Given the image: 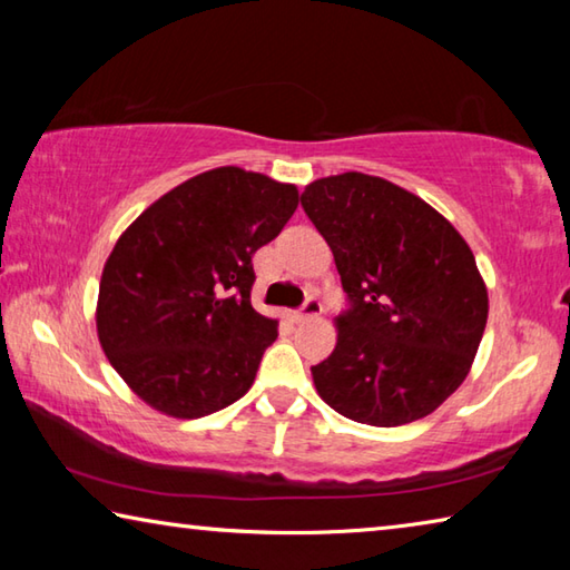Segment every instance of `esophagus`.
<instances>
[{
  "mask_svg": "<svg viewBox=\"0 0 570 570\" xmlns=\"http://www.w3.org/2000/svg\"><path fill=\"white\" fill-rule=\"evenodd\" d=\"M320 314H322V304L316 302V298H308L302 312H294V314H292V322H294V324H304V322L314 320V316H320Z\"/></svg>",
  "mask_w": 570,
  "mask_h": 570,
  "instance_id": "esophagus-1",
  "label": "esophagus"
}]
</instances>
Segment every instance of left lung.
<instances>
[{
	"instance_id": "8db88e82",
	"label": "left lung",
	"mask_w": 570,
	"mask_h": 570,
	"mask_svg": "<svg viewBox=\"0 0 570 570\" xmlns=\"http://www.w3.org/2000/svg\"><path fill=\"white\" fill-rule=\"evenodd\" d=\"M302 206L352 298L312 366L316 392L374 428L428 417L465 382L488 324L468 240L407 188L356 170L308 183Z\"/></svg>"
}]
</instances>
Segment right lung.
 Returning a JSON list of instances; mask_svg holds the SVG:
<instances>
[{
	"label": "right lung",
	"instance_id": "1",
	"mask_svg": "<svg viewBox=\"0 0 570 570\" xmlns=\"http://www.w3.org/2000/svg\"><path fill=\"white\" fill-rule=\"evenodd\" d=\"M298 206L294 183L224 166L198 173L122 230L102 268L98 340L160 414L196 420L244 397L276 322L250 306V256Z\"/></svg>",
	"mask_w": 570,
	"mask_h": 570
}]
</instances>
